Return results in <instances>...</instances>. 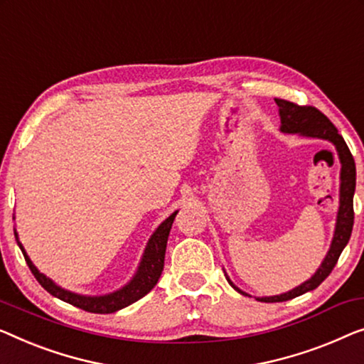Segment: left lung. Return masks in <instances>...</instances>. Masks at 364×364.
<instances>
[{
	"instance_id": "1",
	"label": "left lung",
	"mask_w": 364,
	"mask_h": 364,
	"mask_svg": "<svg viewBox=\"0 0 364 364\" xmlns=\"http://www.w3.org/2000/svg\"><path fill=\"white\" fill-rule=\"evenodd\" d=\"M279 107V114H281V131L284 133H299L302 136H310V138H320L333 143L336 151H338L340 162H341V186H340V208L338 217H336V228L333 235V241L328 252H326L322 266L318 271L309 279L307 282L300 284L299 287L292 289L291 292L281 294V296L274 297H257L261 302H284V300H291L294 297L302 296V294L314 291L322 284L338 261V257L343 251V247L350 241L353 220H355V212H353V195H355L356 187V167L355 159H353L351 152L346 146L345 139L338 134V129L335 128L333 123L325 117V114L310 105H297L282 98H274ZM228 282L233 286L240 294H246L240 291L233 282Z\"/></svg>"
}]
</instances>
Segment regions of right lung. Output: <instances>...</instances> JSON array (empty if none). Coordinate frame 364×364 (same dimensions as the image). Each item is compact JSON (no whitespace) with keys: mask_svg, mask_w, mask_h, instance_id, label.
<instances>
[{"mask_svg":"<svg viewBox=\"0 0 364 364\" xmlns=\"http://www.w3.org/2000/svg\"><path fill=\"white\" fill-rule=\"evenodd\" d=\"M177 212H173L169 218L166 221H162L159 228L154 231V235L151 236L149 243L146 246L143 261H141L139 269L136 272V276L133 277L128 286H124L119 291L108 294V296H100V297H87V296H80V294H73L68 292L65 289H62L59 286H55L54 282L50 281L49 277H46L44 274H41L36 266L31 262L29 256L26 255L23 245L19 243L18 240V233L14 231L16 241L23 251L24 259L28 262L31 272L34 274V277L38 279V282L42 287L46 289L47 292L52 294V296L64 300L67 304H72L73 307H78L82 310H87V312L92 314H113L117 310H121L128 305L134 304L136 300H139L141 297H144L146 294L151 292V289L156 286L157 281H159L162 269H164V257H166V246H167V238H169V231L172 228L173 218H176Z\"/></svg>","mask_w":364,"mask_h":364,"instance_id":"obj_1","label":"right lung"}]
</instances>
